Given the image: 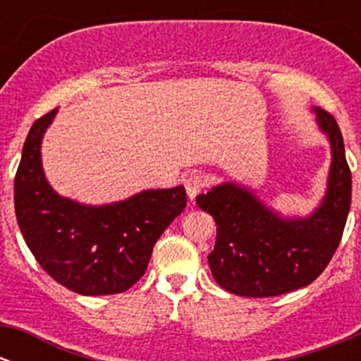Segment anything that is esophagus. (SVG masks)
I'll use <instances>...</instances> for the list:
<instances>
[{
	"label": "esophagus",
	"mask_w": 361,
	"mask_h": 361,
	"mask_svg": "<svg viewBox=\"0 0 361 361\" xmlns=\"http://www.w3.org/2000/svg\"><path fill=\"white\" fill-rule=\"evenodd\" d=\"M185 188H187L188 197L195 199L204 188H206V180H204L201 174H190V176L185 180Z\"/></svg>",
	"instance_id": "esophagus-1"
}]
</instances>
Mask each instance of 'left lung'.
<instances>
[{
  "label": "left lung",
  "mask_w": 361,
  "mask_h": 361,
  "mask_svg": "<svg viewBox=\"0 0 361 361\" xmlns=\"http://www.w3.org/2000/svg\"><path fill=\"white\" fill-rule=\"evenodd\" d=\"M332 145L325 201L305 220H283L251 192L234 183L214 187L195 202L216 221V241L207 257L211 274L241 297H276L311 285L332 260L351 206V169L336 118L316 108Z\"/></svg>",
  "instance_id": "left-lung-1"
}]
</instances>
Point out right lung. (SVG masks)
<instances>
[{
  "label": "right lung",
  "mask_w": 361,
  "mask_h": 361,
  "mask_svg": "<svg viewBox=\"0 0 361 361\" xmlns=\"http://www.w3.org/2000/svg\"><path fill=\"white\" fill-rule=\"evenodd\" d=\"M57 108L32 123L16 173V216L43 271L80 295H113L140 281L155 243L187 206L183 187L147 190L90 207L59 197L47 183L39 143Z\"/></svg>",
  "instance_id": "obj_1"
}]
</instances>
